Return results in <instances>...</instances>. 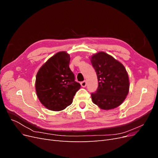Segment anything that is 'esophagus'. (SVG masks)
<instances>
[{"mask_svg":"<svg viewBox=\"0 0 158 158\" xmlns=\"http://www.w3.org/2000/svg\"><path fill=\"white\" fill-rule=\"evenodd\" d=\"M80 84H81V85H82V87L85 88V86H86V82H85V81H83V82L80 83Z\"/></svg>","mask_w":158,"mask_h":158,"instance_id":"esophagus-1","label":"esophagus"}]
</instances>
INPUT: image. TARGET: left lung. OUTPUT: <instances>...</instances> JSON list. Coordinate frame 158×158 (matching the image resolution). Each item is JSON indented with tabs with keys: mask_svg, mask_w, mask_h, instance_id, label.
Here are the masks:
<instances>
[{
	"mask_svg": "<svg viewBox=\"0 0 158 158\" xmlns=\"http://www.w3.org/2000/svg\"><path fill=\"white\" fill-rule=\"evenodd\" d=\"M90 60L99 82L96 92L91 94L93 103L103 110L118 107L126 99L130 86L125 66L103 51L92 55Z\"/></svg>",
	"mask_w": 158,
	"mask_h": 158,
	"instance_id": "left-lung-1",
	"label": "left lung"
}]
</instances>
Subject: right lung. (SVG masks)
Masks as SVG:
<instances>
[{
    "label": "right lung",
    "instance_id": "1",
    "mask_svg": "<svg viewBox=\"0 0 158 158\" xmlns=\"http://www.w3.org/2000/svg\"><path fill=\"white\" fill-rule=\"evenodd\" d=\"M70 55L65 51L57 52L38 70L35 90L42 105L51 111H59L73 103L81 85L74 81L69 68Z\"/></svg>",
    "mask_w": 158,
    "mask_h": 158
}]
</instances>
